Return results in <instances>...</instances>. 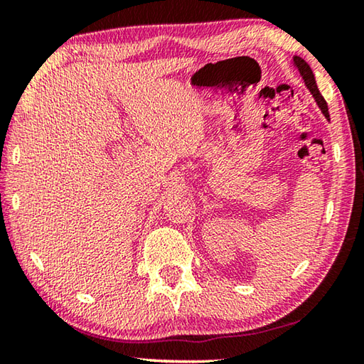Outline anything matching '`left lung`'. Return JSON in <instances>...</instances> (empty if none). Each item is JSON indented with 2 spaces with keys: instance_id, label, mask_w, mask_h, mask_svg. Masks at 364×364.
<instances>
[{
  "instance_id": "left-lung-1",
  "label": "left lung",
  "mask_w": 364,
  "mask_h": 364,
  "mask_svg": "<svg viewBox=\"0 0 364 364\" xmlns=\"http://www.w3.org/2000/svg\"><path fill=\"white\" fill-rule=\"evenodd\" d=\"M294 64H295V67H297V69H299L301 78L305 80L306 88L311 91V95H313V97H315V100H316L319 109H321V112L324 114L326 119L329 120L328 104H326L324 97L321 96V93H319V90H318V86H316V82H315V75H313V72H311V69H310V65H308V64L305 63V60L301 59V58H299V56H295V58H294Z\"/></svg>"
}]
</instances>
